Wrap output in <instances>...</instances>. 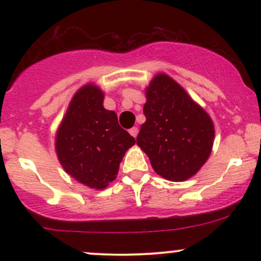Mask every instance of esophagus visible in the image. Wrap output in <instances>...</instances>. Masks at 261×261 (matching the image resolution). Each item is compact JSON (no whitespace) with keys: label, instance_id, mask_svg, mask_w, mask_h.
Wrapping results in <instances>:
<instances>
[{"label":"esophagus","instance_id":"obj_1","mask_svg":"<svg viewBox=\"0 0 261 261\" xmlns=\"http://www.w3.org/2000/svg\"><path fill=\"white\" fill-rule=\"evenodd\" d=\"M128 133H130V135H131V136H133V137H136L137 134H139V128H137V127L130 128V130H128Z\"/></svg>","mask_w":261,"mask_h":261}]
</instances>
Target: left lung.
Here are the masks:
<instances>
[{
	"instance_id": "left-lung-1",
	"label": "left lung",
	"mask_w": 261,
	"mask_h": 261,
	"mask_svg": "<svg viewBox=\"0 0 261 261\" xmlns=\"http://www.w3.org/2000/svg\"><path fill=\"white\" fill-rule=\"evenodd\" d=\"M137 145L152 168L170 181H184L199 172L211 154L214 122L185 89L166 73H158L146 88Z\"/></svg>"
}]
</instances>
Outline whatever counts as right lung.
Listing matches in <instances>:
<instances>
[{
  "label": "right lung",
  "instance_id": "obj_1",
  "mask_svg": "<svg viewBox=\"0 0 261 261\" xmlns=\"http://www.w3.org/2000/svg\"><path fill=\"white\" fill-rule=\"evenodd\" d=\"M104 93L93 83L81 87L56 133L55 149L62 168L86 187L101 190L115 180L125 152L135 139L103 107Z\"/></svg>",
  "mask_w": 261,
  "mask_h": 261
}]
</instances>
